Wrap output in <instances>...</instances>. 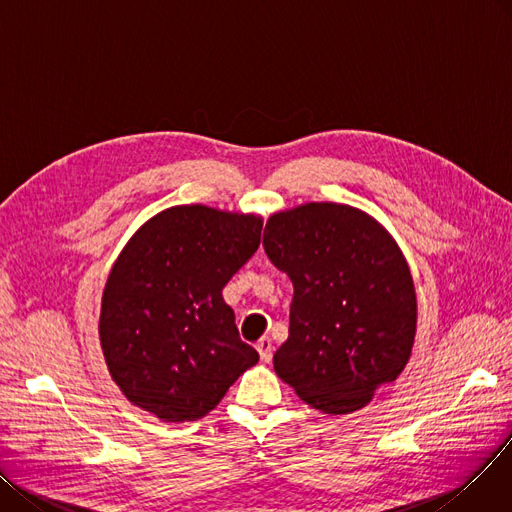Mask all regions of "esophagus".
I'll return each instance as SVG.
<instances>
[{"label":"esophagus","instance_id":"esophagus-1","mask_svg":"<svg viewBox=\"0 0 512 512\" xmlns=\"http://www.w3.org/2000/svg\"><path fill=\"white\" fill-rule=\"evenodd\" d=\"M256 349H258V353H260V359L262 362H270V359H273V343H270V339H260L258 343H256Z\"/></svg>","mask_w":512,"mask_h":512}]
</instances>
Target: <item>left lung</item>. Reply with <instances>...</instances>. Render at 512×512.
Instances as JSON below:
<instances>
[{
    "instance_id": "1",
    "label": "left lung",
    "mask_w": 512,
    "mask_h": 512,
    "mask_svg": "<svg viewBox=\"0 0 512 512\" xmlns=\"http://www.w3.org/2000/svg\"><path fill=\"white\" fill-rule=\"evenodd\" d=\"M262 246L293 283L275 372L318 411L366 407L415 339V289L393 237L353 206L310 202L270 217Z\"/></svg>"
}]
</instances>
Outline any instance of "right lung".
I'll return each mask as SVG.
<instances>
[{
    "instance_id": "add662e5",
    "label": "right lung",
    "mask_w": 512,
    "mask_h": 512,
    "mask_svg": "<svg viewBox=\"0 0 512 512\" xmlns=\"http://www.w3.org/2000/svg\"><path fill=\"white\" fill-rule=\"evenodd\" d=\"M262 221L200 204L163 210L119 254L103 291L111 378L163 422H196L256 366L223 289L260 246Z\"/></svg>"
}]
</instances>
